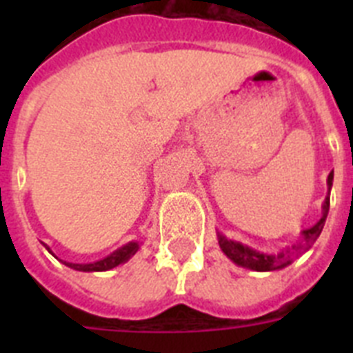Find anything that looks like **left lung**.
<instances>
[{
    "label": "left lung",
    "mask_w": 353,
    "mask_h": 353,
    "mask_svg": "<svg viewBox=\"0 0 353 353\" xmlns=\"http://www.w3.org/2000/svg\"><path fill=\"white\" fill-rule=\"evenodd\" d=\"M332 180H334V171H330L329 176H327V191H329V194L330 189H332ZM329 194H327L325 201H323L322 205V217H320L311 228L302 230L301 240H299L297 244H293L292 248H286L279 252H263L258 251V249L249 248V245L242 244V242H236V240L226 239L223 233L217 232V240H219L221 251H223L235 265L244 267V269L254 270V272H272V270L285 269V267L293 263V260H297L299 256H302V254L316 242V239L320 236V233H322L327 214H329Z\"/></svg>",
    "instance_id": "8db88e82"
}]
</instances>
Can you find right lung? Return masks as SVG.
Segmentation results:
<instances>
[{
    "mask_svg": "<svg viewBox=\"0 0 353 353\" xmlns=\"http://www.w3.org/2000/svg\"><path fill=\"white\" fill-rule=\"evenodd\" d=\"M43 248L48 249L52 256L58 258L54 252L51 251V248H49L48 244H43ZM139 248H141V242H138V240H132V242H127L125 245L118 248L117 251H113L111 254H108L105 258H102V260L92 261V263H72V261H63V260H60V261L63 265H67V267H70V269L79 270V272H105V270H111V269H114V267H118V265L129 261L130 258H132L134 254L139 251Z\"/></svg>",
    "mask_w": 353,
    "mask_h": 353,
    "instance_id": "1",
    "label": "right lung"
}]
</instances>
